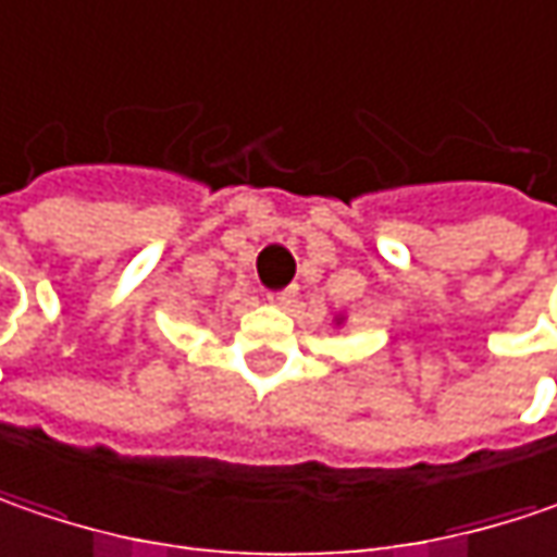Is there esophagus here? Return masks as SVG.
Returning a JSON list of instances; mask_svg holds the SVG:
<instances>
[{
	"mask_svg": "<svg viewBox=\"0 0 557 557\" xmlns=\"http://www.w3.org/2000/svg\"><path fill=\"white\" fill-rule=\"evenodd\" d=\"M268 299L283 308V305H289V302H293V299H296V289L289 286V289H277V293H268Z\"/></svg>",
	"mask_w": 557,
	"mask_h": 557,
	"instance_id": "34e87169",
	"label": "esophagus"
}]
</instances>
